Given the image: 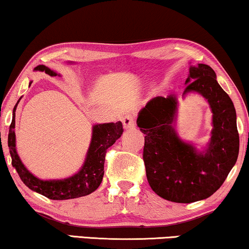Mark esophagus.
I'll return each mask as SVG.
<instances>
[{
	"label": "esophagus",
	"instance_id": "34e87169",
	"mask_svg": "<svg viewBox=\"0 0 249 249\" xmlns=\"http://www.w3.org/2000/svg\"><path fill=\"white\" fill-rule=\"evenodd\" d=\"M122 124H124V129H133L135 127V119L133 115H124V118H122Z\"/></svg>",
	"mask_w": 249,
	"mask_h": 249
}]
</instances>
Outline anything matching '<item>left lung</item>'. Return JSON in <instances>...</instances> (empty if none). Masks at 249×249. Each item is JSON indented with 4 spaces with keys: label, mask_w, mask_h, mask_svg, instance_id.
I'll return each instance as SVG.
<instances>
[{
    "label": "left lung",
    "mask_w": 249,
    "mask_h": 249,
    "mask_svg": "<svg viewBox=\"0 0 249 249\" xmlns=\"http://www.w3.org/2000/svg\"><path fill=\"white\" fill-rule=\"evenodd\" d=\"M182 96L197 92L209 103L213 130L208 146L198 151L181 141L174 129L178 100L174 94L156 97L137 118L145 134L143 160L148 182L156 194L177 203H192L217 192L239 155L237 114L231 98L220 88L211 67H190Z\"/></svg>",
    "instance_id": "8db88e82"
}]
</instances>
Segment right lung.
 <instances>
[{
	"instance_id": "right-lung-1",
	"label": "right lung",
	"mask_w": 249,
	"mask_h": 249,
	"mask_svg": "<svg viewBox=\"0 0 249 249\" xmlns=\"http://www.w3.org/2000/svg\"><path fill=\"white\" fill-rule=\"evenodd\" d=\"M35 70L45 71L50 76H56L57 73L48 67H36ZM20 100V99H19ZM12 112V121L9 128L8 146L11 156V164L16 168L18 176L25 185L33 192L46 196L51 199H70L87 196L93 193L100 186L104 177V164H105L106 150L115 143L124 133L121 122H110V124H94L92 129V139L89 146L87 158L78 173L75 176L62 180H40L27 171L21 162L16 151V135H15V112L19 103Z\"/></svg>"
}]
</instances>
